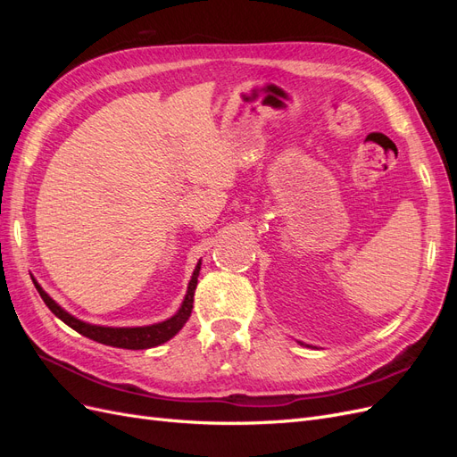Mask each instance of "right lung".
<instances>
[{
  "mask_svg": "<svg viewBox=\"0 0 457 457\" xmlns=\"http://www.w3.org/2000/svg\"><path fill=\"white\" fill-rule=\"evenodd\" d=\"M200 265L202 262L198 261V265L192 272V278L188 282V289H187V295L181 303V309H179L171 318L158 324H150V326H139V328H110V326H95V324H87L84 320H79V318L72 316L71 312H66L61 305H57V301H53L46 292L44 287H41L36 280L34 286L37 289V294L44 299L46 305L49 307V311L61 318V320L71 326L72 329H76L78 334L86 336L96 343H103V345H110V347H118V349H150V347H158V345L170 341L175 334H179V329H181L188 316L192 312V303H195V289L198 284V274H200Z\"/></svg>",
  "mask_w": 457,
  "mask_h": 457,
  "instance_id": "1",
  "label": "right lung"
}]
</instances>
